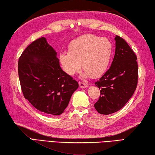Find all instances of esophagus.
Wrapping results in <instances>:
<instances>
[{
  "mask_svg": "<svg viewBox=\"0 0 155 155\" xmlns=\"http://www.w3.org/2000/svg\"><path fill=\"white\" fill-rule=\"evenodd\" d=\"M79 85H80V87L82 88H84L88 87V84L84 83V82H79Z\"/></svg>",
  "mask_w": 155,
  "mask_h": 155,
  "instance_id": "1",
  "label": "esophagus"
}]
</instances>
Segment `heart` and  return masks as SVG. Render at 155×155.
Masks as SVG:
<instances>
[{
	"label": "heart",
	"mask_w": 155,
	"mask_h": 155,
	"mask_svg": "<svg viewBox=\"0 0 155 155\" xmlns=\"http://www.w3.org/2000/svg\"><path fill=\"white\" fill-rule=\"evenodd\" d=\"M112 42L106 38L94 34H85L70 43L68 51L61 52L59 61L62 69L73 75L82 67L84 76L100 77L108 67L113 55Z\"/></svg>",
	"instance_id": "heart-1"
}]
</instances>
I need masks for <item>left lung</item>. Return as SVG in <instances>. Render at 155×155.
Returning a JSON list of instances; mask_svg holds the SVG:
<instances>
[{
	"label": "left lung",
	"instance_id": "8db88e82",
	"mask_svg": "<svg viewBox=\"0 0 155 155\" xmlns=\"http://www.w3.org/2000/svg\"><path fill=\"white\" fill-rule=\"evenodd\" d=\"M115 54L110 67L95 84L100 96L94 106L99 113L109 115L120 110L133 96L138 82L137 56L128 43L115 37Z\"/></svg>",
	"mask_w": 155,
	"mask_h": 155
}]
</instances>
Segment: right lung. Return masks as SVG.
I'll use <instances>...</instances> for the list:
<instances>
[{
	"label": "right lung",
	"instance_id": "obj_1",
	"mask_svg": "<svg viewBox=\"0 0 155 155\" xmlns=\"http://www.w3.org/2000/svg\"><path fill=\"white\" fill-rule=\"evenodd\" d=\"M18 65L25 98L47 115L64 112L79 85L61 68L57 53L46 38L31 42L20 55Z\"/></svg>",
	"mask_w": 155,
	"mask_h": 155
}]
</instances>
